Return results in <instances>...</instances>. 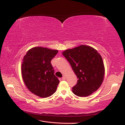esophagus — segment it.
I'll use <instances>...</instances> for the list:
<instances>
[{
  "label": "esophagus",
  "instance_id": "obj_1",
  "mask_svg": "<svg viewBox=\"0 0 125 125\" xmlns=\"http://www.w3.org/2000/svg\"><path fill=\"white\" fill-rule=\"evenodd\" d=\"M62 80H65V79H66V77L65 76H63V77H62Z\"/></svg>",
  "mask_w": 125,
  "mask_h": 125
}]
</instances>
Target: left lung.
<instances>
[{
	"mask_svg": "<svg viewBox=\"0 0 125 125\" xmlns=\"http://www.w3.org/2000/svg\"><path fill=\"white\" fill-rule=\"evenodd\" d=\"M78 78L73 92L79 97H87L99 89L105 75L102 57L97 50L81 45L63 52Z\"/></svg>",
	"mask_w": 125,
	"mask_h": 125,
	"instance_id": "obj_1",
	"label": "left lung"
}]
</instances>
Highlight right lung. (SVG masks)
Returning <instances> with one entry per match:
<instances>
[{"label":"right lung","mask_w":125,"mask_h":125,"mask_svg":"<svg viewBox=\"0 0 125 125\" xmlns=\"http://www.w3.org/2000/svg\"><path fill=\"white\" fill-rule=\"evenodd\" d=\"M57 52V50L36 47L28 50L23 58V81L27 89L37 96L46 98L56 91L60 81L54 75L51 60Z\"/></svg>","instance_id":"right-lung-1"}]
</instances>
